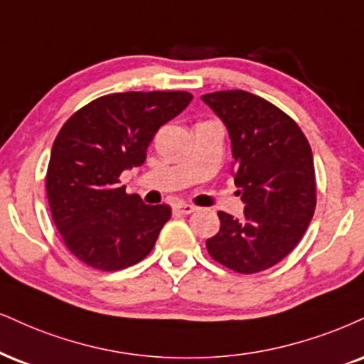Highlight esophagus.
Masks as SVG:
<instances>
[{
	"label": "esophagus",
	"instance_id": "34e87169",
	"mask_svg": "<svg viewBox=\"0 0 364 364\" xmlns=\"http://www.w3.org/2000/svg\"><path fill=\"white\" fill-rule=\"evenodd\" d=\"M197 208L192 204H186V203H178V204H173V213L175 214H192L196 213Z\"/></svg>",
	"mask_w": 364,
	"mask_h": 364
}]
</instances>
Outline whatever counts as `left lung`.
Returning <instances> with one entry per match:
<instances>
[{"label": "left lung", "instance_id": "obj_1", "mask_svg": "<svg viewBox=\"0 0 364 364\" xmlns=\"http://www.w3.org/2000/svg\"><path fill=\"white\" fill-rule=\"evenodd\" d=\"M228 128L232 177L245 203V218L219 210L218 235L205 248L237 273L277 264L297 246L316 209V172L306 134L272 102L241 91L200 97Z\"/></svg>", "mask_w": 364, "mask_h": 364}]
</instances>
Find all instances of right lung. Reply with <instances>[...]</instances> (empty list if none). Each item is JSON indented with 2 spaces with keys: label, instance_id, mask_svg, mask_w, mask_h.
Listing matches in <instances>:
<instances>
[{
  "label": "right lung",
  "instance_id": "right-lung-1",
  "mask_svg": "<svg viewBox=\"0 0 364 364\" xmlns=\"http://www.w3.org/2000/svg\"><path fill=\"white\" fill-rule=\"evenodd\" d=\"M191 101L183 91L116 92L65 121L52 146L47 196L62 240L80 262L116 272L154 250L172 209L128 196L119 175L143 165L154 134Z\"/></svg>",
  "mask_w": 364,
  "mask_h": 364
}]
</instances>
